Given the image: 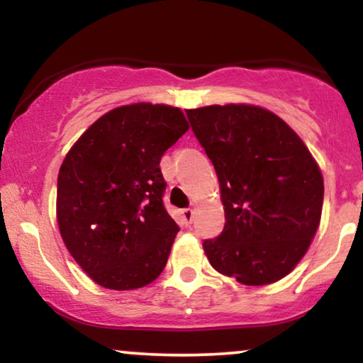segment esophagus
<instances>
[{
    "instance_id": "obj_1",
    "label": "esophagus",
    "mask_w": 363,
    "mask_h": 363,
    "mask_svg": "<svg viewBox=\"0 0 363 363\" xmlns=\"http://www.w3.org/2000/svg\"><path fill=\"white\" fill-rule=\"evenodd\" d=\"M182 218H183V223H185V225H191V221H193L191 208H185V210H182Z\"/></svg>"
}]
</instances>
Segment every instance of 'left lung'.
Instances as JSON below:
<instances>
[{
  "mask_svg": "<svg viewBox=\"0 0 363 363\" xmlns=\"http://www.w3.org/2000/svg\"><path fill=\"white\" fill-rule=\"evenodd\" d=\"M220 180L225 228L205 240L221 274L246 286L282 279L309 250L324 180L301 137L276 113L246 104L186 111Z\"/></svg>",
  "mask_w": 363,
  "mask_h": 363,
  "instance_id": "left-lung-1",
  "label": "left lung"
}]
</instances>
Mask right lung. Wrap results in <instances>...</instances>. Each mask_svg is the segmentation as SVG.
I'll list each match as a JSON object with an SVG mask.
<instances>
[{"label":"right lung","mask_w":363,"mask_h":363,"mask_svg":"<svg viewBox=\"0 0 363 363\" xmlns=\"http://www.w3.org/2000/svg\"><path fill=\"white\" fill-rule=\"evenodd\" d=\"M188 130L180 108L132 104L92 123L57 177V225L79 266L106 289L162 274L180 228L163 206L160 160Z\"/></svg>","instance_id":"1"}]
</instances>
